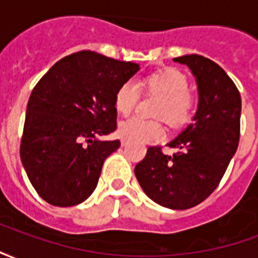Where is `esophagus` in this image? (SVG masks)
I'll use <instances>...</instances> for the list:
<instances>
[{
  "mask_svg": "<svg viewBox=\"0 0 258 258\" xmlns=\"http://www.w3.org/2000/svg\"><path fill=\"white\" fill-rule=\"evenodd\" d=\"M127 144H128L127 141H125V140H121V146H127Z\"/></svg>",
  "mask_w": 258,
  "mask_h": 258,
  "instance_id": "esophagus-1",
  "label": "esophagus"
}]
</instances>
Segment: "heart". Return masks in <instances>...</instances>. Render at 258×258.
I'll return each instance as SVG.
<instances>
[{"label": "heart", "instance_id": "obj_1", "mask_svg": "<svg viewBox=\"0 0 258 258\" xmlns=\"http://www.w3.org/2000/svg\"><path fill=\"white\" fill-rule=\"evenodd\" d=\"M146 91L162 96L156 109L157 117H164L171 125L184 124L190 116L194 98L188 91V77L181 70L174 68L163 69L148 76L144 81ZM140 98V91L134 81H124L116 91L114 107L120 114L127 116L133 112ZM118 134L124 140L134 142H152L164 137L162 121L131 117L118 125Z\"/></svg>", "mask_w": 258, "mask_h": 258}]
</instances>
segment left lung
<instances>
[{
    "instance_id": "8db88e82",
    "label": "left lung",
    "mask_w": 258,
    "mask_h": 258,
    "mask_svg": "<svg viewBox=\"0 0 258 258\" xmlns=\"http://www.w3.org/2000/svg\"><path fill=\"white\" fill-rule=\"evenodd\" d=\"M174 62L186 64L198 85V109L192 123L167 146L149 148L135 166V177L157 205L186 210L199 205L216 189L236 153L242 101L236 85L217 63L200 55H184Z\"/></svg>"
}]
</instances>
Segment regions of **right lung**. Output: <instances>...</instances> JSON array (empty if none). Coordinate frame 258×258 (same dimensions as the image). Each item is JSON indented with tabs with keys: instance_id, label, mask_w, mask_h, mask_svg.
<instances>
[{
	"instance_id": "obj_1",
	"label": "right lung",
	"mask_w": 258,
	"mask_h": 258,
	"mask_svg": "<svg viewBox=\"0 0 258 258\" xmlns=\"http://www.w3.org/2000/svg\"><path fill=\"white\" fill-rule=\"evenodd\" d=\"M140 64L81 51L49 69L31 91L20 159L37 194L70 207L94 192L107 156L120 141H103L117 124L116 91Z\"/></svg>"
}]
</instances>
